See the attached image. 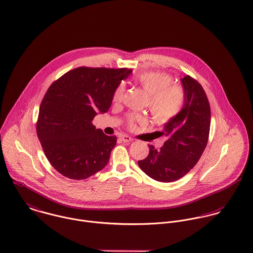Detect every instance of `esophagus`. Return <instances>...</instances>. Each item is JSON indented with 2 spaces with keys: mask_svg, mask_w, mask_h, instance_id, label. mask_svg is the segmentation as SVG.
<instances>
[{
  "mask_svg": "<svg viewBox=\"0 0 253 253\" xmlns=\"http://www.w3.org/2000/svg\"><path fill=\"white\" fill-rule=\"evenodd\" d=\"M119 139H120L122 142H124V143H130V142L133 141V139H132L131 137L127 136V135H120Z\"/></svg>",
  "mask_w": 253,
  "mask_h": 253,
  "instance_id": "esophagus-1",
  "label": "esophagus"
}]
</instances>
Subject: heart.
Segmentation results:
<instances>
[{
  "instance_id": "heart-1",
  "label": "heart",
  "mask_w": 253,
  "mask_h": 253,
  "mask_svg": "<svg viewBox=\"0 0 253 253\" xmlns=\"http://www.w3.org/2000/svg\"><path fill=\"white\" fill-rule=\"evenodd\" d=\"M135 83L149 95L148 106L154 121L166 123L182 110L185 102L184 89L178 84H172V77L169 74L155 71L143 72L135 78ZM123 93L124 87L119 85L113 93V101H121ZM144 121V118L138 114H130L127 117V125L131 129Z\"/></svg>"
}]
</instances>
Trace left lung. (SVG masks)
I'll return each mask as SVG.
<instances>
[{
  "label": "left lung",
  "mask_w": 253,
  "mask_h": 253,
  "mask_svg": "<svg viewBox=\"0 0 253 253\" xmlns=\"http://www.w3.org/2000/svg\"><path fill=\"white\" fill-rule=\"evenodd\" d=\"M185 102L180 113L164 124L158 136L166 141L160 150L150 146L149 155L138 161L140 168L153 180L174 182L198 163L204 152L210 130L209 101L202 85L191 76L181 79Z\"/></svg>",
  "instance_id": "left-lung-1"
}]
</instances>
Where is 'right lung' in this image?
<instances>
[{"label":"right lung","mask_w":253,"mask_h":253,"mask_svg":"<svg viewBox=\"0 0 253 253\" xmlns=\"http://www.w3.org/2000/svg\"><path fill=\"white\" fill-rule=\"evenodd\" d=\"M132 69L77 67L55 80L44 96L37 136L51 166L62 176L84 180L107 164L116 144L92 121L106 112L115 89Z\"/></svg>","instance_id":"obj_1"}]
</instances>
